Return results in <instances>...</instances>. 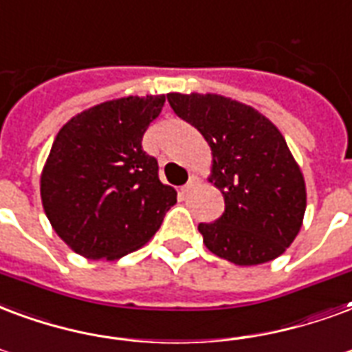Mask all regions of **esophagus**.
I'll return each mask as SVG.
<instances>
[{"label": "esophagus", "instance_id": "1", "mask_svg": "<svg viewBox=\"0 0 352 352\" xmlns=\"http://www.w3.org/2000/svg\"><path fill=\"white\" fill-rule=\"evenodd\" d=\"M194 184H196V177H190V181L186 184H184V186H181V194H186V192H188L190 188H192V186H194Z\"/></svg>", "mask_w": 352, "mask_h": 352}]
</instances>
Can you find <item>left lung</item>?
I'll use <instances>...</instances> for the list:
<instances>
[{"mask_svg":"<svg viewBox=\"0 0 352 352\" xmlns=\"http://www.w3.org/2000/svg\"><path fill=\"white\" fill-rule=\"evenodd\" d=\"M169 106L196 126L212 151L209 181L226 210L199 223L214 256L250 267L282 256L306 210V184L280 130L246 104L220 95L169 93Z\"/></svg>","mask_w":352,"mask_h":352,"instance_id":"1","label":"left lung"}]
</instances>
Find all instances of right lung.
<instances>
[{"instance_id": "right-lung-1", "label": "right lung", "mask_w": 352, "mask_h": 352, "mask_svg": "<svg viewBox=\"0 0 352 352\" xmlns=\"http://www.w3.org/2000/svg\"><path fill=\"white\" fill-rule=\"evenodd\" d=\"M166 96H124L93 106L59 130L41 175L52 228L87 259H119L155 235L177 203L142 147Z\"/></svg>"}]
</instances>
